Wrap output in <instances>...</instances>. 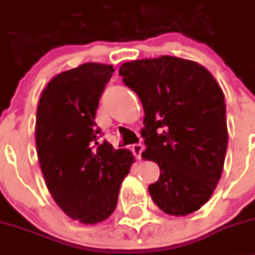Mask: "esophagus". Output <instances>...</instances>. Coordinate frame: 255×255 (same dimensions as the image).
Returning a JSON list of instances; mask_svg holds the SVG:
<instances>
[{"instance_id":"esophagus-1","label":"esophagus","mask_w":255,"mask_h":255,"mask_svg":"<svg viewBox=\"0 0 255 255\" xmlns=\"http://www.w3.org/2000/svg\"><path fill=\"white\" fill-rule=\"evenodd\" d=\"M143 149H144V147H143L142 144H134L131 147V151H132V153H134V156H135L136 158H140L142 157V152H143Z\"/></svg>"}]
</instances>
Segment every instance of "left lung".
I'll return each mask as SVG.
<instances>
[{"mask_svg": "<svg viewBox=\"0 0 255 255\" xmlns=\"http://www.w3.org/2000/svg\"><path fill=\"white\" fill-rule=\"evenodd\" d=\"M120 76L144 110V160L160 167L148 187L164 213L184 217L209 201L221 179L228 143L225 94L205 67L162 55L124 63Z\"/></svg>", "mask_w": 255, "mask_h": 255, "instance_id": "left-lung-1", "label": "left lung"}]
</instances>
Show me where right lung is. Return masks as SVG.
Returning <instances> with one entry per match:
<instances>
[{"label":"right lung","instance_id":"add662e5","mask_svg":"<svg viewBox=\"0 0 255 255\" xmlns=\"http://www.w3.org/2000/svg\"><path fill=\"white\" fill-rule=\"evenodd\" d=\"M112 65L84 63L47 82L37 106L36 147L54 201L84 225L103 222L115 212L123 180L134 156L98 142L95 113Z\"/></svg>","mask_w":255,"mask_h":255}]
</instances>
